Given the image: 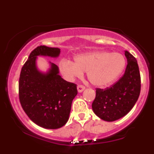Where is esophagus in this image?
<instances>
[{
  "label": "esophagus",
  "mask_w": 154,
  "mask_h": 154,
  "mask_svg": "<svg viewBox=\"0 0 154 154\" xmlns=\"http://www.w3.org/2000/svg\"><path fill=\"white\" fill-rule=\"evenodd\" d=\"M85 88L83 85H78L77 86V91H78L79 93H82V92L85 90Z\"/></svg>",
  "instance_id": "obj_1"
}]
</instances>
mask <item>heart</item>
<instances>
[{"label": "heart", "instance_id": "obj_1", "mask_svg": "<svg viewBox=\"0 0 154 154\" xmlns=\"http://www.w3.org/2000/svg\"><path fill=\"white\" fill-rule=\"evenodd\" d=\"M75 62L63 59L59 69L65 78L72 80L87 72V77L93 85L103 88L111 85L121 75L125 68L126 60L119 53L100 51L78 55Z\"/></svg>", "mask_w": 154, "mask_h": 154}]
</instances>
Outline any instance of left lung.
Masks as SVG:
<instances>
[{
    "label": "left lung",
    "mask_w": 154,
    "mask_h": 154,
    "mask_svg": "<svg viewBox=\"0 0 154 154\" xmlns=\"http://www.w3.org/2000/svg\"><path fill=\"white\" fill-rule=\"evenodd\" d=\"M128 65L117 82L106 89H96L92 103L93 112L100 119L114 122L125 116L133 108L140 93V75L137 60L125 51Z\"/></svg>",
    "instance_id": "obj_1"
}]
</instances>
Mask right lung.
Wrapping results in <instances>:
<instances>
[{
	"label": "right lung",
	"mask_w": 154,
	"mask_h": 154,
	"mask_svg": "<svg viewBox=\"0 0 154 154\" xmlns=\"http://www.w3.org/2000/svg\"><path fill=\"white\" fill-rule=\"evenodd\" d=\"M61 50L45 45L37 47L22 66L19 82L21 105L33 122L45 129H58L66 125L72 103L77 94V85L64 80L59 67L49 61L46 72L37 66L38 56L59 57Z\"/></svg>",
	"instance_id": "add662e5"
}]
</instances>
